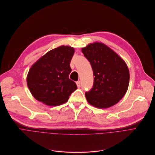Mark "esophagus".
I'll use <instances>...</instances> for the list:
<instances>
[{
    "mask_svg": "<svg viewBox=\"0 0 155 155\" xmlns=\"http://www.w3.org/2000/svg\"><path fill=\"white\" fill-rule=\"evenodd\" d=\"M76 84H77V87H78V88H80V85H81V84H80V81H77V82H76Z\"/></svg>",
    "mask_w": 155,
    "mask_h": 155,
    "instance_id": "obj_1",
    "label": "esophagus"
}]
</instances>
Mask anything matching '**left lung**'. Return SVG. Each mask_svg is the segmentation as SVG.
I'll return each instance as SVG.
<instances>
[{
  "instance_id": "8db88e82",
  "label": "left lung",
  "mask_w": 155,
  "mask_h": 155,
  "mask_svg": "<svg viewBox=\"0 0 155 155\" xmlns=\"http://www.w3.org/2000/svg\"><path fill=\"white\" fill-rule=\"evenodd\" d=\"M94 72V86L85 93L88 104L98 108H107L125 95L130 81L125 61L111 48L101 42L82 48Z\"/></svg>"
}]
</instances>
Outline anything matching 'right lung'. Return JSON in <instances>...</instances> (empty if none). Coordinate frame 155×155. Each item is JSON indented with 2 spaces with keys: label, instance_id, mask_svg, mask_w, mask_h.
I'll list each match as a JSON object with an SVG mask.
<instances>
[{
  "label": "right lung",
  "instance_id": "obj_1",
  "mask_svg": "<svg viewBox=\"0 0 155 155\" xmlns=\"http://www.w3.org/2000/svg\"><path fill=\"white\" fill-rule=\"evenodd\" d=\"M75 52L73 47L61 45L51 50L30 67L27 84L33 97L48 106L65 104L76 84L69 78L70 66Z\"/></svg>",
  "mask_w": 155,
  "mask_h": 155
}]
</instances>
